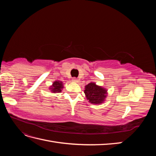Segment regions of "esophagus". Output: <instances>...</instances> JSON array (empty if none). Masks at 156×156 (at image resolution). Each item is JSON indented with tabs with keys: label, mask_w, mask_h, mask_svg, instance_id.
<instances>
[{
	"label": "esophagus",
	"mask_w": 156,
	"mask_h": 156,
	"mask_svg": "<svg viewBox=\"0 0 156 156\" xmlns=\"http://www.w3.org/2000/svg\"><path fill=\"white\" fill-rule=\"evenodd\" d=\"M72 81L74 82V83H77V79H76L75 77H73L72 79Z\"/></svg>",
	"instance_id": "1"
}]
</instances>
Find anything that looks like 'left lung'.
<instances>
[{
  "mask_svg": "<svg viewBox=\"0 0 156 156\" xmlns=\"http://www.w3.org/2000/svg\"><path fill=\"white\" fill-rule=\"evenodd\" d=\"M84 92L88 102L94 105H101L105 101L108 94L107 88L93 82L84 87Z\"/></svg>",
  "mask_w": 156,
  "mask_h": 156,
  "instance_id": "obj_1",
  "label": "left lung"
}]
</instances>
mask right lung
<instances>
[{
    "label": "right lung",
    "instance_id": "1",
    "mask_svg": "<svg viewBox=\"0 0 156 156\" xmlns=\"http://www.w3.org/2000/svg\"><path fill=\"white\" fill-rule=\"evenodd\" d=\"M49 88L51 93H60L62 92V89L64 88V83L62 81H58V80H56Z\"/></svg>",
    "mask_w": 156,
    "mask_h": 156
}]
</instances>
